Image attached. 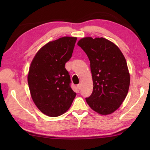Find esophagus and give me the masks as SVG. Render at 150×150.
Here are the masks:
<instances>
[{
    "instance_id": "obj_1",
    "label": "esophagus",
    "mask_w": 150,
    "mask_h": 150,
    "mask_svg": "<svg viewBox=\"0 0 150 150\" xmlns=\"http://www.w3.org/2000/svg\"><path fill=\"white\" fill-rule=\"evenodd\" d=\"M81 87H82V85H81V84H79L77 85V88L79 89V90H81Z\"/></svg>"
}]
</instances>
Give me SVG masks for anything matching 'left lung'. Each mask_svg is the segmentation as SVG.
Masks as SVG:
<instances>
[{
  "mask_svg": "<svg viewBox=\"0 0 150 150\" xmlns=\"http://www.w3.org/2000/svg\"><path fill=\"white\" fill-rule=\"evenodd\" d=\"M90 62L93 88L86 98L92 110L101 115L117 110L128 94L130 77L126 60L115 44L104 38L85 37L77 43Z\"/></svg>",
  "mask_w": 150,
  "mask_h": 150,
  "instance_id": "obj_1",
  "label": "left lung"
}]
</instances>
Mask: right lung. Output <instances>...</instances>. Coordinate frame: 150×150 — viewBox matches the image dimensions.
Segmentation results:
<instances>
[{
	"label": "right lung",
	"mask_w": 150,
	"mask_h": 150,
	"mask_svg": "<svg viewBox=\"0 0 150 150\" xmlns=\"http://www.w3.org/2000/svg\"><path fill=\"white\" fill-rule=\"evenodd\" d=\"M76 37H64L39 50L30 67L28 82L31 98L44 114L58 117L71 106L76 93L65 64L71 59Z\"/></svg>",
	"instance_id": "obj_1"
}]
</instances>
